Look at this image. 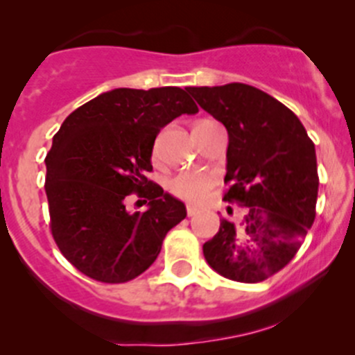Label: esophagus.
<instances>
[{
	"instance_id": "34e87169",
	"label": "esophagus",
	"mask_w": 355,
	"mask_h": 355,
	"mask_svg": "<svg viewBox=\"0 0 355 355\" xmlns=\"http://www.w3.org/2000/svg\"><path fill=\"white\" fill-rule=\"evenodd\" d=\"M195 214H197V209H195V207H187V215H189V217H193Z\"/></svg>"
}]
</instances>
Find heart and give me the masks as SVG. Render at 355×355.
<instances>
[{
    "label": "heart",
    "instance_id": "obj_1",
    "mask_svg": "<svg viewBox=\"0 0 355 355\" xmlns=\"http://www.w3.org/2000/svg\"><path fill=\"white\" fill-rule=\"evenodd\" d=\"M158 155V146H153V157ZM214 177L209 173H180L168 182L170 193L189 203H200L214 187Z\"/></svg>",
    "mask_w": 355,
    "mask_h": 355
}]
</instances>
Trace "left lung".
<instances>
[{"label":"left lung","mask_w":355,"mask_h":355,"mask_svg":"<svg viewBox=\"0 0 355 355\" xmlns=\"http://www.w3.org/2000/svg\"><path fill=\"white\" fill-rule=\"evenodd\" d=\"M189 92L229 133L223 200L247 207L237 223L220 220L203 255L225 279L262 282L294 259L315 218V146L295 113L262 89L229 83Z\"/></svg>","instance_id":"1"}]
</instances>
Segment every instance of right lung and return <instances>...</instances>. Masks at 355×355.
Listing matches in <instances>:
<instances>
[{"label": "right lung", "mask_w": 355, "mask_h": 355, "mask_svg": "<svg viewBox=\"0 0 355 355\" xmlns=\"http://www.w3.org/2000/svg\"><path fill=\"white\" fill-rule=\"evenodd\" d=\"M198 112L189 89L116 88L67 116L48 152L53 239L81 274L105 284L135 279L155 262L166 232L187 217L180 200L145 177L160 130ZM137 193L149 210L132 214Z\"/></svg>", "instance_id": "right-lung-1"}]
</instances>
